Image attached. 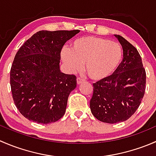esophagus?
Here are the masks:
<instances>
[{"label": "esophagus", "mask_w": 156, "mask_h": 156, "mask_svg": "<svg viewBox=\"0 0 156 156\" xmlns=\"http://www.w3.org/2000/svg\"><path fill=\"white\" fill-rule=\"evenodd\" d=\"M84 79H83V78H80V77H78V78H77V83H78V84H81V83L84 82Z\"/></svg>", "instance_id": "obj_1"}]
</instances>
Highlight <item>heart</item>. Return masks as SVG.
<instances>
[{
  "mask_svg": "<svg viewBox=\"0 0 156 156\" xmlns=\"http://www.w3.org/2000/svg\"><path fill=\"white\" fill-rule=\"evenodd\" d=\"M62 59L69 71L82 69L91 79L101 81L111 76L120 65L123 56L121 44L108 39L94 36L79 37L71 44L70 50L63 49Z\"/></svg>",
  "mask_w": 156,
  "mask_h": 156,
  "instance_id": "heart-1",
  "label": "heart"
}]
</instances>
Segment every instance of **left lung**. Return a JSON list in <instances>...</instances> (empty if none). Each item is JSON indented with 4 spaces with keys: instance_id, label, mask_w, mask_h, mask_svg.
Wrapping results in <instances>:
<instances>
[{
    "instance_id": "obj_1",
    "label": "left lung",
    "mask_w": 156,
    "mask_h": 156,
    "mask_svg": "<svg viewBox=\"0 0 156 156\" xmlns=\"http://www.w3.org/2000/svg\"><path fill=\"white\" fill-rule=\"evenodd\" d=\"M115 36L123 48V60L111 76L93 84L90 102L94 117L108 124L125 122L131 117L146 90V71L139 52L123 37Z\"/></svg>"
}]
</instances>
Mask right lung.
<instances>
[{
  "mask_svg": "<svg viewBox=\"0 0 156 156\" xmlns=\"http://www.w3.org/2000/svg\"><path fill=\"white\" fill-rule=\"evenodd\" d=\"M79 31H39L17 51L10 69L11 92L16 108L29 120L47 125L65 114L77 81L75 75L60 72V53Z\"/></svg>",
  "mask_w": 156,
  "mask_h": 156,
  "instance_id": "1",
  "label": "right lung"
}]
</instances>
